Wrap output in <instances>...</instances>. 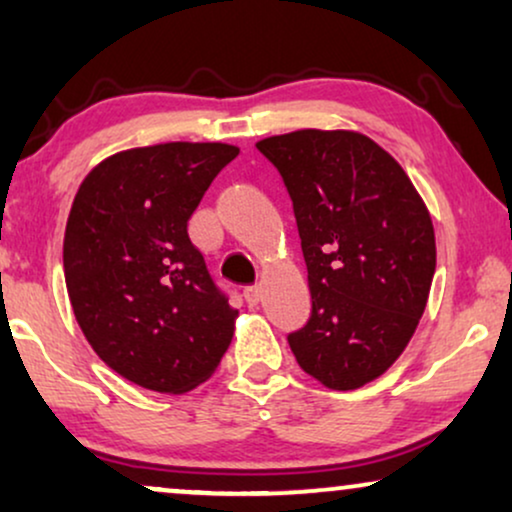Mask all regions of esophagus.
Listing matches in <instances>:
<instances>
[{
    "label": "esophagus",
    "instance_id": "34e87169",
    "mask_svg": "<svg viewBox=\"0 0 512 512\" xmlns=\"http://www.w3.org/2000/svg\"><path fill=\"white\" fill-rule=\"evenodd\" d=\"M244 300H247L249 307H256L261 303V289H258V286H247V289H244Z\"/></svg>",
    "mask_w": 512,
    "mask_h": 512
}]
</instances>
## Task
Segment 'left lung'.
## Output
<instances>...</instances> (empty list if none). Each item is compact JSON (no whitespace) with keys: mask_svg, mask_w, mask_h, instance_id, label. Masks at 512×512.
Returning <instances> with one entry per match:
<instances>
[{"mask_svg":"<svg viewBox=\"0 0 512 512\" xmlns=\"http://www.w3.org/2000/svg\"><path fill=\"white\" fill-rule=\"evenodd\" d=\"M256 149L291 195L312 293L291 352L324 387L359 389L403 354L424 314L436 272L429 209L361 132L296 130Z\"/></svg>","mask_w":512,"mask_h":512,"instance_id":"1","label":"left lung"}]
</instances>
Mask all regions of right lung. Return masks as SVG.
<instances>
[{"label": "right lung", "mask_w": 512, "mask_h": 512, "mask_svg": "<svg viewBox=\"0 0 512 512\" xmlns=\"http://www.w3.org/2000/svg\"><path fill=\"white\" fill-rule=\"evenodd\" d=\"M240 149L167 142L114 153L76 191L62 263L97 356L139 387L186 394L233 340L237 310L188 237V219Z\"/></svg>", "instance_id": "obj_1"}]
</instances>
